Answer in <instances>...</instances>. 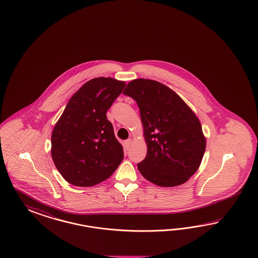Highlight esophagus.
Wrapping results in <instances>:
<instances>
[{"label":"esophagus","instance_id":"esophagus-1","mask_svg":"<svg viewBox=\"0 0 258 258\" xmlns=\"http://www.w3.org/2000/svg\"><path fill=\"white\" fill-rule=\"evenodd\" d=\"M132 143H133V140H132V139H127V140H125V142H124V146H125V149H128V148L131 147Z\"/></svg>","mask_w":258,"mask_h":258}]
</instances>
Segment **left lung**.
<instances>
[{"label": "left lung", "instance_id": "8db88e82", "mask_svg": "<svg viewBox=\"0 0 258 258\" xmlns=\"http://www.w3.org/2000/svg\"><path fill=\"white\" fill-rule=\"evenodd\" d=\"M123 94L140 109L148 146L147 156L137 164L143 177L163 187L187 181L200 167L206 148L193 110L170 88L151 79L131 81Z\"/></svg>", "mask_w": 258, "mask_h": 258}]
</instances>
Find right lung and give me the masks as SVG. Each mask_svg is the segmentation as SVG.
I'll list each match as a JSON object with an SVG mask.
<instances>
[{"label":"right lung","instance_id":"obj_1","mask_svg":"<svg viewBox=\"0 0 258 258\" xmlns=\"http://www.w3.org/2000/svg\"><path fill=\"white\" fill-rule=\"evenodd\" d=\"M111 78L89 80L71 97L51 137V154L63 178L76 186L107 180L124 159L107 110L125 88Z\"/></svg>","mask_w":258,"mask_h":258}]
</instances>
